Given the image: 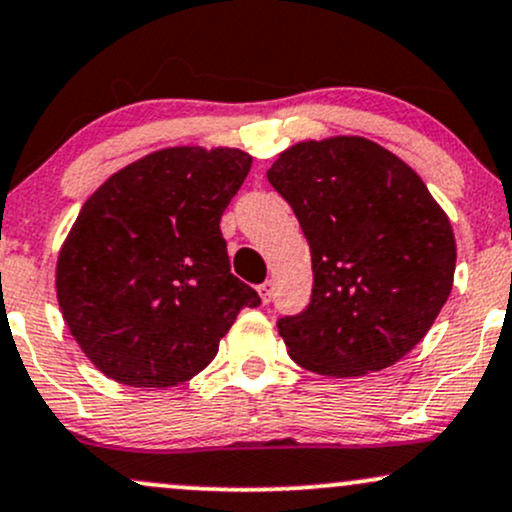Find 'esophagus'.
Instances as JSON below:
<instances>
[{"label":"esophagus","mask_w":512,"mask_h":512,"mask_svg":"<svg viewBox=\"0 0 512 512\" xmlns=\"http://www.w3.org/2000/svg\"><path fill=\"white\" fill-rule=\"evenodd\" d=\"M257 293H260V298H262V303H269L272 301V293H274V281H264V284H260L257 286Z\"/></svg>","instance_id":"34e87169"}]
</instances>
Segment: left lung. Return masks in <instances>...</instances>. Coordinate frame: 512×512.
I'll use <instances>...</instances> for the list:
<instances>
[{"label":"left lung","instance_id":"8db88e82","mask_svg":"<svg viewBox=\"0 0 512 512\" xmlns=\"http://www.w3.org/2000/svg\"><path fill=\"white\" fill-rule=\"evenodd\" d=\"M267 178L291 204L313 260L310 305L279 322L289 356L332 378L395 366L452 291L448 214L414 168L354 134L289 146Z\"/></svg>","mask_w":512,"mask_h":512}]
</instances>
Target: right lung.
<instances>
[{
    "label": "right lung",
    "mask_w": 512,
    "mask_h": 512,
    "mask_svg": "<svg viewBox=\"0 0 512 512\" xmlns=\"http://www.w3.org/2000/svg\"><path fill=\"white\" fill-rule=\"evenodd\" d=\"M252 156L168 146L129 163L86 199L57 255L62 317L115 383L175 387L214 361L255 289L231 274L221 214Z\"/></svg>",
    "instance_id": "right-lung-1"
}]
</instances>
